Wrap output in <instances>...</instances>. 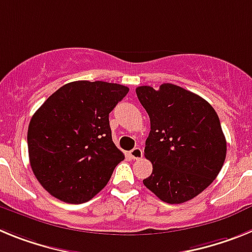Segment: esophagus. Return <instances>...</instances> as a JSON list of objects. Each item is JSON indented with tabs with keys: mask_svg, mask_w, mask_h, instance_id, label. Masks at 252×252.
I'll return each instance as SVG.
<instances>
[{
	"mask_svg": "<svg viewBox=\"0 0 252 252\" xmlns=\"http://www.w3.org/2000/svg\"><path fill=\"white\" fill-rule=\"evenodd\" d=\"M130 157L133 160H139L142 158V150L140 148H135L130 151Z\"/></svg>",
	"mask_w": 252,
	"mask_h": 252,
	"instance_id": "1",
	"label": "esophagus"
}]
</instances>
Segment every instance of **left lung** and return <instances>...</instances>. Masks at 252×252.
<instances>
[{
  "label": "left lung",
  "instance_id": "1",
  "mask_svg": "<svg viewBox=\"0 0 252 252\" xmlns=\"http://www.w3.org/2000/svg\"><path fill=\"white\" fill-rule=\"evenodd\" d=\"M150 117L145 158L153 173L144 186L162 202L193 199L212 183L226 159V139L213 107L195 93L164 83L136 88Z\"/></svg>",
  "mask_w": 252,
  "mask_h": 252
}]
</instances>
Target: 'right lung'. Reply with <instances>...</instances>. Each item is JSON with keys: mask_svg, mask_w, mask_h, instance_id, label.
Instances as JSON below:
<instances>
[{"mask_svg": "<svg viewBox=\"0 0 252 252\" xmlns=\"http://www.w3.org/2000/svg\"><path fill=\"white\" fill-rule=\"evenodd\" d=\"M127 93V87L117 83L70 82L31 117L30 165L53 197L81 204L106 187L125 159L112 141L108 116Z\"/></svg>", "mask_w": 252, "mask_h": 252, "instance_id": "obj_1", "label": "right lung"}]
</instances>
